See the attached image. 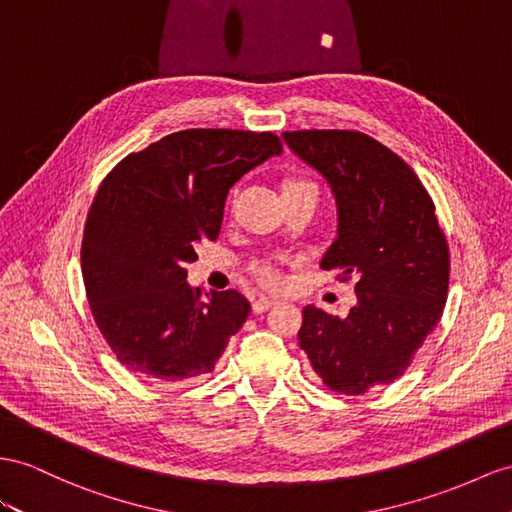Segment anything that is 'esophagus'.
Returning <instances> with one entry per match:
<instances>
[{"label": "esophagus", "mask_w": 512, "mask_h": 512, "mask_svg": "<svg viewBox=\"0 0 512 512\" xmlns=\"http://www.w3.org/2000/svg\"><path fill=\"white\" fill-rule=\"evenodd\" d=\"M274 305H277V300H274V298L259 296L257 300H253V311H255V313H264V311H268V309L274 307Z\"/></svg>", "instance_id": "obj_1"}]
</instances>
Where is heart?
Here are the masks:
<instances>
[{
  "label": "heart",
  "mask_w": 512,
  "mask_h": 512,
  "mask_svg": "<svg viewBox=\"0 0 512 512\" xmlns=\"http://www.w3.org/2000/svg\"><path fill=\"white\" fill-rule=\"evenodd\" d=\"M294 188H316L311 181L305 179H290L285 183V190H294ZM248 277H251L259 287H264V290H279L283 285V272L279 270L277 261L272 257H259L248 261L246 266Z\"/></svg>",
  "instance_id": "b5f03b06"
}]
</instances>
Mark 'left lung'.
I'll use <instances>...</instances> for the list:
<instances>
[{
    "instance_id": "8db88e82",
    "label": "left lung",
    "mask_w": 512,
    "mask_h": 512,
    "mask_svg": "<svg viewBox=\"0 0 512 512\" xmlns=\"http://www.w3.org/2000/svg\"><path fill=\"white\" fill-rule=\"evenodd\" d=\"M285 142L331 183L339 229L324 270L357 279L346 318L307 305L298 331L311 368L335 393L363 396L409 370L441 320L450 251L428 190L400 155L363 131H285Z\"/></svg>"
}]
</instances>
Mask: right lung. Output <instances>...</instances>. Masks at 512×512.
Here are the masks:
<instances>
[{"label": "right lung", "instance_id": "1", "mask_svg": "<svg viewBox=\"0 0 512 512\" xmlns=\"http://www.w3.org/2000/svg\"><path fill=\"white\" fill-rule=\"evenodd\" d=\"M283 144L272 131L183 129L129 153L90 205L82 274L99 331L127 370L151 383L214 372L251 303L190 290L186 266L216 240L229 188Z\"/></svg>", "mask_w": 512, "mask_h": 512}]
</instances>
